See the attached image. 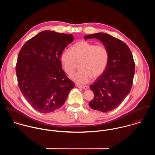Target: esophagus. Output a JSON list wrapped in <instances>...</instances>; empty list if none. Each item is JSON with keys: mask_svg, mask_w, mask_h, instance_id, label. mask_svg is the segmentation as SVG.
Returning a JSON list of instances; mask_svg holds the SVG:
<instances>
[{"mask_svg": "<svg viewBox=\"0 0 155 155\" xmlns=\"http://www.w3.org/2000/svg\"><path fill=\"white\" fill-rule=\"evenodd\" d=\"M76 86H77L78 88H81L84 89H88V87L86 86V85H82L76 84Z\"/></svg>", "mask_w": 155, "mask_h": 155, "instance_id": "obj_1", "label": "esophagus"}]
</instances>
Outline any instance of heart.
<instances>
[{"mask_svg":"<svg viewBox=\"0 0 155 155\" xmlns=\"http://www.w3.org/2000/svg\"><path fill=\"white\" fill-rule=\"evenodd\" d=\"M65 72L71 76L79 63L80 70L71 76L78 84H84L100 76L106 70L109 60L108 49L104 45H96L86 41L76 42L71 51L64 50L60 57Z\"/></svg>","mask_w":155,"mask_h":155,"instance_id":"heart-1","label":"heart"}]
</instances>
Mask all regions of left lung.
Instances as JSON below:
<instances>
[{"mask_svg":"<svg viewBox=\"0 0 155 155\" xmlns=\"http://www.w3.org/2000/svg\"><path fill=\"white\" fill-rule=\"evenodd\" d=\"M99 39L108 49L109 60L104 72L90 85L94 97L89 107L102 112L118 107L130 93L135 72L132 52L123 41L104 33L85 36V39Z\"/></svg>","mask_w":155,"mask_h":155,"instance_id":"obj_1","label":"left lung"}]
</instances>
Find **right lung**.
Here are the masks:
<instances>
[{"label": "right lung", "instance_id": "obj_1", "mask_svg": "<svg viewBox=\"0 0 155 155\" xmlns=\"http://www.w3.org/2000/svg\"><path fill=\"white\" fill-rule=\"evenodd\" d=\"M73 39L71 34L45 30L20 51L15 67L18 87L35 110L48 113L58 109L74 87L60 61L63 51Z\"/></svg>", "mask_w": 155, "mask_h": 155}]
</instances>
